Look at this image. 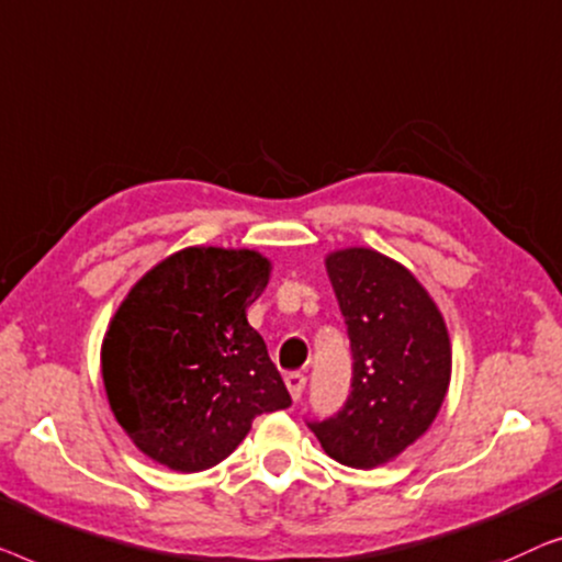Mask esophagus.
I'll return each mask as SVG.
<instances>
[{"label":"esophagus","instance_id":"obj_1","mask_svg":"<svg viewBox=\"0 0 562 562\" xmlns=\"http://www.w3.org/2000/svg\"><path fill=\"white\" fill-rule=\"evenodd\" d=\"M284 384H288V392L292 400H300V394L305 390V374H300V371H290V374H284Z\"/></svg>","mask_w":562,"mask_h":562}]
</instances>
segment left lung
Wrapping results in <instances>:
<instances>
[{
    "label": "left lung",
    "mask_w": 562,
    "mask_h": 562,
    "mask_svg": "<svg viewBox=\"0 0 562 562\" xmlns=\"http://www.w3.org/2000/svg\"><path fill=\"white\" fill-rule=\"evenodd\" d=\"M326 270L351 341L344 407L307 423L323 450L351 469L392 461L436 420L450 382L446 321L413 272L374 249H341Z\"/></svg>",
    "instance_id": "left-lung-1"
}]
</instances>
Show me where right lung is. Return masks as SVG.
Returning <instances> with one entry per match:
<instances>
[{"mask_svg":"<svg viewBox=\"0 0 562 562\" xmlns=\"http://www.w3.org/2000/svg\"><path fill=\"white\" fill-rule=\"evenodd\" d=\"M270 282L249 249L188 247L142 278L106 330L101 374L116 423L172 471H203L251 420L292 405L247 307Z\"/></svg>","mask_w":562,"mask_h":562,"instance_id":"1","label":"right lung"}]
</instances>
